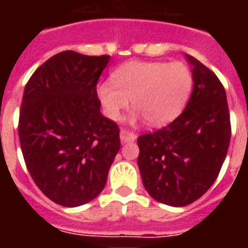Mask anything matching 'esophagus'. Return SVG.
Returning a JSON list of instances; mask_svg holds the SVG:
<instances>
[{
  "label": "esophagus",
  "instance_id": "obj_1",
  "mask_svg": "<svg viewBox=\"0 0 248 248\" xmlns=\"http://www.w3.org/2000/svg\"><path fill=\"white\" fill-rule=\"evenodd\" d=\"M119 138H121L122 143H126V142H134L137 140V135L134 133H131V131H127V130H121Z\"/></svg>",
  "mask_w": 248,
  "mask_h": 248
}]
</instances>
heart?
Instances as JSON below:
<instances>
[{
  "instance_id": "heart-1",
  "label": "heart",
  "mask_w": 248,
  "mask_h": 248,
  "mask_svg": "<svg viewBox=\"0 0 248 248\" xmlns=\"http://www.w3.org/2000/svg\"><path fill=\"white\" fill-rule=\"evenodd\" d=\"M111 81L97 89L108 118L118 121L131 99L137 108L131 121L146 118L153 126L171 122L182 111L192 86L191 71L182 62H127L114 71Z\"/></svg>"
}]
</instances>
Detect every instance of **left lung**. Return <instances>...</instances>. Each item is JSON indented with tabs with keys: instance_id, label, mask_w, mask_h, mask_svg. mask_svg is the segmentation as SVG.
Masks as SVG:
<instances>
[{
	"instance_id": "obj_1",
	"label": "left lung",
	"mask_w": 248,
	"mask_h": 248,
	"mask_svg": "<svg viewBox=\"0 0 248 248\" xmlns=\"http://www.w3.org/2000/svg\"><path fill=\"white\" fill-rule=\"evenodd\" d=\"M192 93L183 113L166 127L138 137V167L146 191L172 207L195 202L222 169L231 137L227 98L218 77L197 58Z\"/></svg>"
}]
</instances>
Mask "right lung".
Segmentation results:
<instances>
[{
    "mask_svg": "<svg viewBox=\"0 0 248 248\" xmlns=\"http://www.w3.org/2000/svg\"><path fill=\"white\" fill-rule=\"evenodd\" d=\"M110 56L58 53L26 83L18 135L35 185L53 202L77 207L97 198L121 149L119 129L101 114L97 82Z\"/></svg>",
    "mask_w": 248,
    "mask_h": 248,
    "instance_id": "1",
    "label": "right lung"
}]
</instances>
